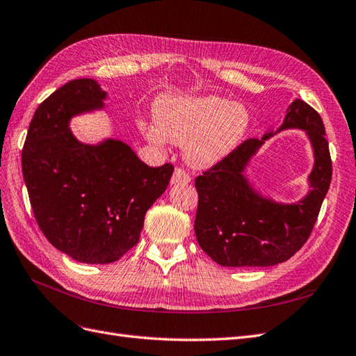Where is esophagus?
<instances>
[{
	"mask_svg": "<svg viewBox=\"0 0 356 356\" xmlns=\"http://www.w3.org/2000/svg\"><path fill=\"white\" fill-rule=\"evenodd\" d=\"M191 181V176L189 172L185 170V168H180L177 167L175 170V172H172V177H171V184L172 185H184V184H189Z\"/></svg>",
	"mask_w": 356,
	"mask_h": 356,
	"instance_id": "esophagus-1",
	"label": "esophagus"
}]
</instances>
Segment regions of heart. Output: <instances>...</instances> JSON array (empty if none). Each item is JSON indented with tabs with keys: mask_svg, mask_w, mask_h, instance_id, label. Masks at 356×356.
Instances as JSON below:
<instances>
[{
	"mask_svg": "<svg viewBox=\"0 0 356 356\" xmlns=\"http://www.w3.org/2000/svg\"><path fill=\"white\" fill-rule=\"evenodd\" d=\"M154 113L156 125L141 122V133L156 146L167 140L181 145L186 162L197 168L225 159L249 127L246 107L219 97H167L155 104Z\"/></svg>",
	"mask_w": 356,
	"mask_h": 356,
	"instance_id": "b5f03b06",
	"label": "heart"
}]
</instances>
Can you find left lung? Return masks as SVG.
I'll return each mask as SVG.
<instances>
[{
    "label": "left lung",
    "mask_w": 356,
    "mask_h": 356,
    "mask_svg": "<svg viewBox=\"0 0 356 356\" xmlns=\"http://www.w3.org/2000/svg\"><path fill=\"white\" fill-rule=\"evenodd\" d=\"M306 129L314 150L312 191L296 204L259 197L243 176L248 161L267 140L249 138L195 179L198 207L195 236L200 248L223 267H268L285 262L310 237L327 195L332 162L319 113L296 99L280 129Z\"/></svg>",
    "instance_id": "1"
}]
</instances>
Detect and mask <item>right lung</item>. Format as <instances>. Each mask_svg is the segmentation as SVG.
<instances>
[{"label": "right lung", "mask_w": 356, "mask_h": 356, "mask_svg": "<svg viewBox=\"0 0 356 356\" xmlns=\"http://www.w3.org/2000/svg\"><path fill=\"white\" fill-rule=\"evenodd\" d=\"M92 79L56 89L35 110L22 149V171L34 218L58 250L85 264H108L140 240L145 215L164 194L175 167H149L119 140L82 145L71 116L103 107Z\"/></svg>", "instance_id": "obj_1"}]
</instances>
